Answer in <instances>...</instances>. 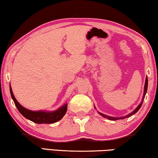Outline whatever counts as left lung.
<instances>
[{
	"label": "left lung",
	"instance_id": "1",
	"mask_svg": "<svg viewBox=\"0 0 158 158\" xmlns=\"http://www.w3.org/2000/svg\"><path fill=\"white\" fill-rule=\"evenodd\" d=\"M147 89H148V77H146V78H145V85H144V91H143V95L142 100H141V102H140V103L139 104V105H138L137 107L135 108V110L132 111V112L129 113L127 115H126L124 116H121V117H114V116H107V115H106V114H104L101 113V112H99V111H98V113L102 116H103L104 118H107V119H109V120H112V121H116V120H118V119H123V118L130 117V116H131L132 115L136 113L137 111L140 110V108L141 107V106H142V104H143V100H144L145 94H146V93H147ZM94 108H95V106H94Z\"/></svg>",
	"mask_w": 158,
	"mask_h": 158
}]
</instances>
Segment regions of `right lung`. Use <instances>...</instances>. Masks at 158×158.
I'll return each instance as SVG.
<instances>
[{
	"label": "right lung",
	"instance_id": "add662e5",
	"mask_svg": "<svg viewBox=\"0 0 158 158\" xmlns=\"http://www.w3.org/2000/svg\"><path fill=\"white\" fill-rule=\"evenodd\" d=\"M10 92L12 97V99L14 101V103L15 104L16 107L18 108V111L24 117H25L27 119L33 121L36 123H56L57 121L61 119L65 114L67 111V103L64 104L60 106L58 110L52 111H46L43 110L40 111H31L27 110L21 105L18 102L16 98H15L14 94L12 90L11 86L10 85Z\"/></svg>",
	"mask_w": 158,
	"mask_h": 158
}]
</instances>
